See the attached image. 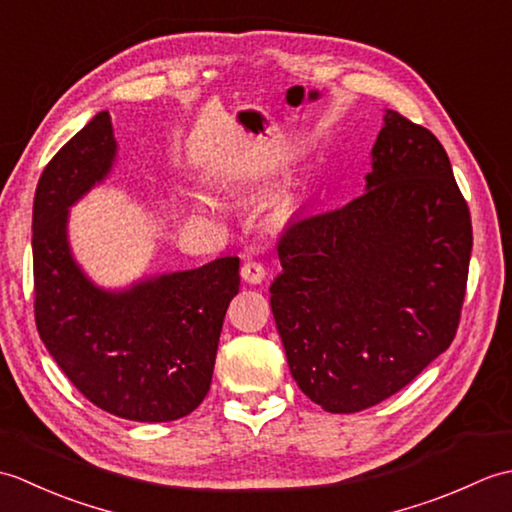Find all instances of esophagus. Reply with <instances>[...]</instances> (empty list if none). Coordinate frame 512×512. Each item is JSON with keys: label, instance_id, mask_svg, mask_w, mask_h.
Returning <instances> with one entry per match:
<instances>
[{"label": "esophagus", "instance_id": "esophagus-1", "mask_svg": "<svg viewBox=\"0 0 512 512\" xmlns=\"http://www.w3.org/2000/svg\"><path fill=\"white\" fill-rule=\"evenodd\" d=\"M242 279L248 281V284H262V281L266 279V268L262 262H255V259H248V262H244L242 270Z\"/></svg>", "mask_w": 512, "mask_h": 512}]
</instances>
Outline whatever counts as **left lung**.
I'll use <instances>...</instances> for the list:
<instances>
[{
	"mask_svg": "<svg viewBox=\"0 0 512 512\" xmlns=\"http://www.w3.org/2000/svg\"><path fill=\"white\" fill-rule=\"evenodd\" d=\"M367 191L281 235L270 308L290 374L330 413L378 405L455 339L471 213L427 127L385 112Z\"/></svg>",
	"mask_w": 512,
	"mask_h": 512,
	"instance_id": "8db88e82",
	"label": "left lung"
}]
</instances>
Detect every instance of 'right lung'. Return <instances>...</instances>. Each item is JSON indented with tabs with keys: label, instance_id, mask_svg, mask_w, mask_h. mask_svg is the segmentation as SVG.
Here are the masks:
<instances>
[{
	"label": "right lung",
	"instance_id": "1",
	"mask_svg": "<svg viewBox=\"0 0 512 512\" xmlns=\"http://www.w3.org/2000/svg\"><path fill=\"white\" fill-rule=\"evenodd\" d=\"M116 140L99 112L43 169L32 204L35 321L81 394L138 422L189 416L209 394L239 257L149 277L110 292L83 275L68 244V209L112 169Z\"/></svg>",
	"mask_w": 512,
	"mask_h": 512
}]
</instances>
